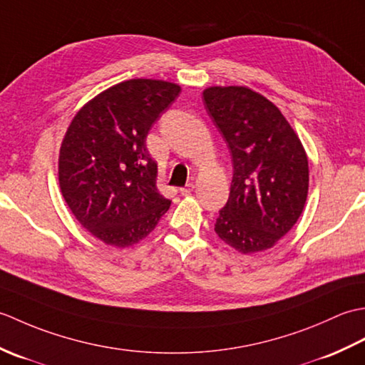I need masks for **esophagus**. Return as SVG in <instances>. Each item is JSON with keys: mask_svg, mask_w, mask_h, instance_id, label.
Segmentation results:
<instances>
[{"mask_svg": "<svg viewBox=\"0 0 365 365\" xmlns=\"http://www.w3.org/2000/svg\"><path fill=\"white\" fill-rule=\"evenodd\" d=\"M192 190H195V185H192V183H188L187 187L180 188V195H182V196H188V195H191Z\"/></svg>", "mask_w": 365, "mask_h": 365, "instance_id": "1", "label": "esophagus"}]
</instances>
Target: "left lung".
Here are the masks:
<instances>
[{
  "label": "left lung",
  "mask_w": 365,
  "mask_h": 365,
  "mask_svg": "<svg viewBox=\"0 0 365 365\" xmlns=\"http://www.w3.org/2000/svg\"><path fill=\"white\" fill-rule=\"evenodd\" d=\"M204 105L232 155L230 195L215 232L242 254L274 246L302 213L309 165L290 123L247 88H208Z\"/></svg>",
  "instance_id": "8db88e82"
}]
</instances>
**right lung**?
<instances>
[{
    "label": "right lung",
    "mask_w": 365,
    "mask_h": 365,
    "mask_svg": "<svg viewBox=\"0 0 365 365\" xmlns=\"http://www.w3.org/2000/svg\"><path fill=\"white\" fill-rule=\"evenodd\" d=\"M178 94L174 83L123 81L84 105L67 128L59 152L61 191L81 226L106 245L138 243L169 210L145 138Z\"/></svg>",
    "instance_id": "1"
}]
</instances>
